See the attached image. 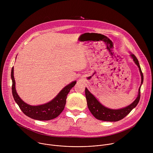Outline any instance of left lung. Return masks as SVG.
<instances>
[{
	"mask_svg": "<svg viewBox=\"0 0 153 153\" xmlns=\"http://www.w3.org/2000/svg\"><path fill=\"white\" fill-rule=\"evenodd\" d=\"M133 59L135 63L137 65L139 71L140 72L142 77L141 84H142L143 81V76L142 72L140 65L137 57L134 54H131ZM141 86V85H140ZM140 86L139 90V94L136 99L129 106L120 109V110H111L108 109L104 106H103L96 98L86 88H85V96L88 105V109L91 114L97 119L103 121L107 122H116L123 119L126 116H127L134 108H135L138 104L140 97Z\"/></svg>",
	"mask_w": 153,
	"mask_h": 153,
	"instance_id": "8db88e82",
	"label": "left lung"
}]
</instances>
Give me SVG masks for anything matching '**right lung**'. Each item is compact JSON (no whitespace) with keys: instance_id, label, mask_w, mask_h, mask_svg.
Instances as JSON below:
<instances>
[{"instance_id":"1","label":"right lung","mask_w":153,"mask_h":153,"mask_svg":"<svg viewBox=\"0 0 153 153\" xmlns=\"http://www.w3.org/2000/svg\"><path fill=\"white\" fill-rule=\"evenodd\" d=\"M12 93L14 100L19 105L20 110L28 117L38 120H50L57 117L64 110L66 104L67 95L71 89L75 85L76 82H73L59 93L51 102L44 105L31 106L25 103L16 93L15 88V80L14 77V68L11 70Z\"/></svg>"}]
</instances>
